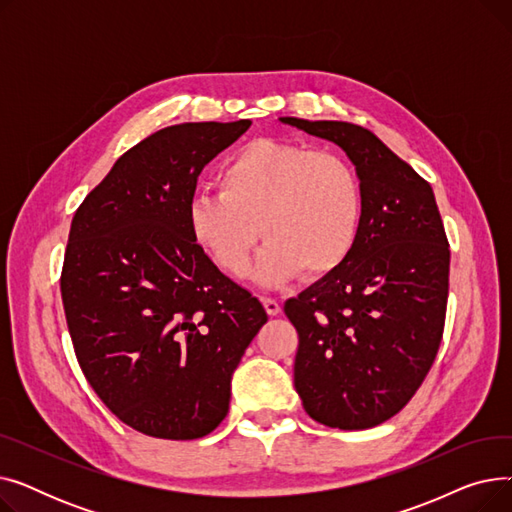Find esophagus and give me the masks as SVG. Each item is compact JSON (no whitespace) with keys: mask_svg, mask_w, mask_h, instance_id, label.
I'll return each mask as SVG.
<instances>
[{"mask_svg":"<svg viewBox=\"0 0 512 512\" xmlns=\"http://www.w3.org/2000/svg\"><path fill=\"white\" fill-rule=\"evenodd\" d=\"M263 307H265V311H267V315H272V317H276V315H280L282 313V305L276 301V299H263Z\"/></svg>","mask_w":512,"mask_h":512,"instance_id":"obj_1","label":"esophagus"}]
</instances>
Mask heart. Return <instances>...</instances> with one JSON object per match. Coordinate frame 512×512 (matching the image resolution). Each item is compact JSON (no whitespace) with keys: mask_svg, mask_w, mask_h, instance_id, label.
Returning a JSON list of instances; mask_svg holds the SVG:
<instances>
[{"mask_svg":"<svg viewBox=\"0 0 512 512\" xmlns=\"http://www.w3.org/2000/svg\"><path fill=\"white\" fill-rule=\"evenodd\" d=\"M220 191H199L186 207L197 245L224 272L242 276L261 238L257 278L278 284L299 270L334 272L353 251L363 222V184L344 155L278 139H257L220 168Z\"/></svg>","mask_w":512,"mask_h":512,"instance_id":"1","label":"heart"}]
</instances>
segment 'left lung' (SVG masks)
Wrapping results in <instances>:
<instances>
[{"instance_id":"left-lung-1","label":"left lung","mask_w":512,"mask_h":512,"mask_svg":"<svg viewBox=\"0 0 512 512\" xmlns=\"http://www.w3.org/2000/svg\"><path fill=\"white\" fill-rule=\"evenodd\" d=\"M336 143L363 184L348 257L284 305L299 332L294 388L307 415L338 429L394 417L442 342L450 249L432 186L363 126L280 118Z\"/></svg>"}]
</instances>
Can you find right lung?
Wrapping results in <instances>:
<instances>
[{
	"label": "right lung",
	"instance_id": "add662e5",
	"mask_svg": "<svg viewBox=\"0 0 512 512\" xmlns=\"http://www.w3.org/2000/svg\"><path fill=\"white\" fill-rule=\"evenodd\" d=\"M249 126L184 122L153 132L72 218L60 288L78 365L103 405L145 436L213 432L228 413L232 373L267 321L186 222L201 170Z\"/></svg>",
	"mask_w": 512,
	"mask_h": 512
}]
</instances>
